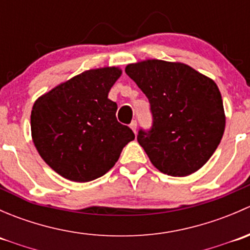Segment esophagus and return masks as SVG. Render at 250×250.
Instances as JSON below:
<instances>
[{"instance_id": "esophagus-1", "label": "esophagus", "mask_w": 250, "mask_h": 250, "mask_svg": "<svg viewBox=\"0 0 250 250\" xmlns=\"http://www.w3.org/2000/svg\"><path fill=\"white\" fill-rule=\"evenodd\" d=\"M129 127H130V129H132L133 130V132H137V128H138V122H137V121H132V123H130V125H129Z\"/></svg>"}]
</instances>
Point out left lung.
I'll return each instance as SVG.
<instances>
[{"label":"left lung","instance_id":"left-lung-1","mask_svg":"<svg viewBox=\"0 0 250 250\" xmlns=\"http://www.w3.org/2000/svg\"><path fill=\"white\" fill-rule=\"evenodd\" d=\"M128 75L150 103L152 125L138 143L162 173L186 176L207 163L225 130L220 90L214 81L181 62L145 60Z\"/></svg>","mask_w":250,"mask_h":250}]
</instances>
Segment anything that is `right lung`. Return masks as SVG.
Segmentation results:
<instances>
[{
	"instance_id": "1",
	"label": "right lung",
	"mask_w": 250,
	"mask_h": 250,
	"mask_svg": "<svg viewBox=\"0 0 250 250\" xmlns=\"http://www.w3.org/2000/svg\"><path fill=\"white\" fill-rule=\"evenodd\" d=\"M121 76L117 67L88 70L36 100L32 140L44 162L69 180L87 183L115 166L135 135L116 118L107 98Z\"/></svg>"
}]
</instances>
